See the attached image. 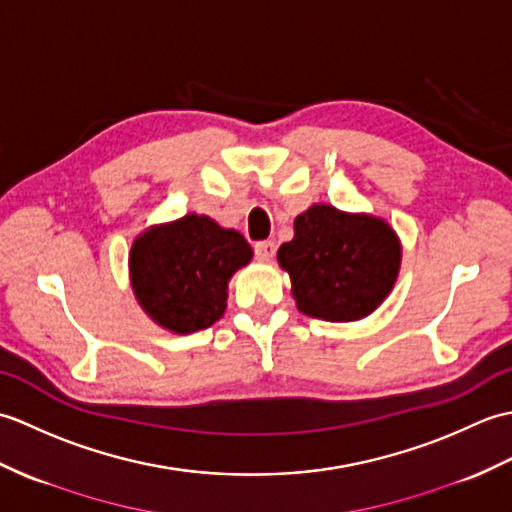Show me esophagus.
Here are the masks:
<instances>
[{
    "mask_svg": "<svg viewBox=\"0 0 512 512\" xmlns=\"http://www.w3.org/2000/svg\"><path fill=\"white\" fill-rule=\"evenodd\" d=\"M275 250H277V246L273 239H264V242L255 244V255L262 259V262H270V259L275 257Z\"/></svg>",
    "mask_w": 512,
    "mask_h": 512,
    "instance_id": "1",
    "label": "esophagus"
}]
</instances>
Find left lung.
<instances>
[{
	"label": "left lung",
	"mask_w": 512,
	"mask_h": 512,
	"mask_svg": "<svg viewBox=\"0 0 512 512\" xmlns=\"http://www.w3.org/2000/svg\"><path fill=\"white\" fill-rule=\"evenodd\" d=\"M277 262L306 317L361 321L394 290L402 244L383 217L319 202L295 217V237L279 246Z\"/></svg>",
	"instance_id": "left-lung-1"
}]
</instances>
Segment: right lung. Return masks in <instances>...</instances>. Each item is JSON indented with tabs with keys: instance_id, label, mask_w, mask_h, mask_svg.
<instances>
[{
	"instance_id": "obj_1",
	"label": "right lung",
	"mask_w": 512,
	"mask_h": 512,
	"mask_svg": "<svg viewBox=\"0 0 512 512\" xmlns=\"http://www.w3.org/2000/svg\"><path fill=\"white\" fill-rule=\"evenodd\" d=\"M253 259L235 228L187 213L151 224L129 248V286L147 317L171 334L211 328L226 312L228 281Z\"/></svg>"
}]
</instances>
